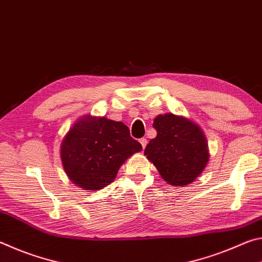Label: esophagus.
Instances as JSON below:
<instances>
[{
    "label": "esophagus",
    "mask_w": 262,
    "mask_h": 262,
    "mask_svg": "<svg viewBox=\"0 0 262 262\" xmlns=\"http://www.w3.org/2000/svg\"><path fill=\"white\" fill-rule=\"evenodd\" d=\"M140 143L142 144V148L145 149V147H147L148 141H147V139H144V137H143V139H141V140H140Z\"/></svg>",
    "instance_id": "esophagus-1"
}]
</instances>
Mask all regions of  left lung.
<instances>
[{
  "mask_svg": "<svg viewBox=\"0 0 262 262\" xmlns=\"http://www.w3.org/2000/svg\"><path fill=\"white\" fill-rule=\"evenodd\" d=\"M157 136L150 140L144 155L165 180L185 186L205 170L209 152L205 134L196 123L179 115L166 113L154 120Z\"/></svg>",
  "mask_w": 262,
  "mask_h": 262,
  "instance_id": "1",
  "label": "left lung"
}]
</instances>
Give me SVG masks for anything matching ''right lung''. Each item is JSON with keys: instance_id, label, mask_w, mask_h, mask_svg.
<instances>
[{"instance_id": "right-lung-1", "label": "right lung", "mask_w": 262, "mask_h": 262, "mask_svg": "<svg viewBox=\"0 0 262 262\" xmlns=\"http://www.w3.org/2000/svg\"><path fill=\"white\" fill-rule=\"evenodd\" d=\"M141 150L125 123L88 114L70 128L60 151L70 181L89 192L113 183L126 159Z\"/></svg>"}]
</instances>
